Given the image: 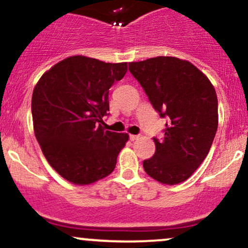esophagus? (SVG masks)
<instances>
[{
    "label": "esophagus",
    "instance_id": "esophagus-1",
    "mask_svg": "<svg viewBox=\"0 0 248 248\" xmlns=\"http://www.w3.org/2000/svg\"><path fill=\"white\" fill-rule=\"evenodd\" d=\"M139 138H140V135H129L130 141H135V140H138Z\"/></svg>",
    "mask_w": 248,
    "mask_h": 248
}]
</instances>
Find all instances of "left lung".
Wrapping results in <instances>:
<instances>
[{"label": "left lung", "instance_id": "8db88e82", "mask_svg": "<svg viewBox=\"0 0 248 248\" xmlns=\"http://www.w3.org/2000/svg\"><path fill=\"white\" fill-rule=\"evenodd\" d=\"M136 79L161 118H168L155 154L143 161L150 177L163 184L181 183L192 175L212 146L218 128L215 87L195 65L176 57L129 62Z\"/></svg>", "mask_w": 248, "mask_h": 248}]
</instances>
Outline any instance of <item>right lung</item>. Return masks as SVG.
I'll return each instance as SVG.
<instances>
[{
    "mask_svg": "<svg viewBox=\"0 0 248 248\" xmlns=\"http://www.w3.org/2000/svg\"><path fill=\"white\" fill-rule=\"evenodd\" d=\"M127 72V62L84 56L59 62L33 88V130L50 166L73 184L85 186L114 170L128 134L105 130L108 93Z\"/></svg>",
    "mask_w": 248,
    "mask_h": 248,
    "instance_id": "add662e5",
    "label": "right lung"
}]
</instances>
